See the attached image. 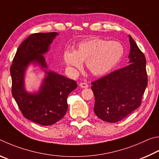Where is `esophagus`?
<instances>
[{"instance_id":"esophagus-1","label":"esophagus","mask_w":159,"mask_h":159,"mask_svg":"<svg viewBox=\"0 0 159 159\" xmlns=\"http://www.w3.org/2000/svg\"><path fill=\"white\" fill-rule=\"evenodd\" d=\"M80 87L81 88L84 89V88H87L89 87V85L87 84V83L82 82V83H80Z\"/></svg>"}]
</instances>
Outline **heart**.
Wrapping results in <instances>:
<instances>
[{"label": "heart", "instance_id": "obj_1", "mask_svg": "<svg viewBox=\"0 0 159 159\" xmlns=\"http://www.w3.org/2000/svg\"><path fill=\"white\" fill-rule=\"evenodd\" d=\"M124 54L122 44L117 41L91 38L78 44L75 51L66 50L63 59L72 72L82 68L85 61L87 70L94 76L108 73L120 62Z\"/></svg>", "mask_w": 159, "mask_h": 159}]
</instances>
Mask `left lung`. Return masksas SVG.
Returning a JSON list of instances; mask_svg holds the SVG:
<instances>
[{
    "instance_id": "left-lung-1",
    "label": "left lung",
    "mask_w": 159,
    "mask_h": 159,
    "mask_svg": "<svg viewBox=\"0 0 159 159\" xmlns=\"http://www.w3.org/2000/svg\"><path fill=\"white\" fill-rule=\"evenodd\" d=\"M129 38V65L91 83L94 112L109 123L122 120L138 108L147 86L145 57L131 36Z\"/></svg>"
}]
</instances>
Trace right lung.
<instances>
[{
  "mask_svg": "<svg viewBox=\"0 0 159 159\" xmlns=\"http://www.w3.org/2000/svg\"><path fill=\"white\" fill-rule=\"evenodd\" d=\"M58 33H38L29 35L17 49L10 68L12 94L25 118L43 126L61 120L68 108L67 98L77 88L74 80L49 70L44 54ZM30 65L39 66L45 77L39 89L29 93L25 87V75Z\"/></svg>",
  "mask_w": 159,
  "mask_h": 159,
  "instance_id": "1",
  "label": "right lung"
}]
</instances>
